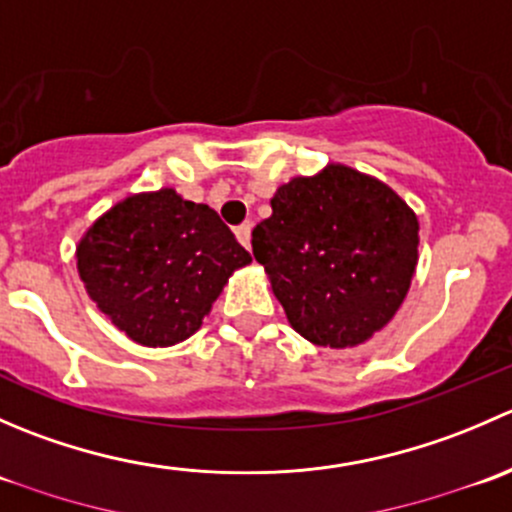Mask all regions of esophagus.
<instances>
[{
    "label": "esophagus",
    "instance_id": "obj_1",
    "mask_svg": "<svg viewBox=\"0 0 512 512\" xmlns=\"http://www.w3.org/2000/svg\"><path fill=\"white\" fill-rule=\"evenodd\" d=\"M235 235H237V240H240V245L245 247V250H250V245H252V223H245V225L237 227Z\"/></svg>",
    "mask_w": 512,
    "mask_h": 512
}]
</instances>
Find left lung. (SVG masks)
<instances>
[{"instance_id":"8db88e82","label":"left lung","mask_w":512,"mask_h":512,"mask_svg":"<svg viewBox=\"0 0 512 512\" xmlns=\"http://www.w3.org/2000/svg\"><path fill=\"white\" fill-rule=\"evenodd\" d=\"M252 230L287 322L317 347L369 342L404 304L418 265V218L374 175L327 163L297 175Z\"/></svg>"}]
</instances>
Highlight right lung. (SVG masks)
I'll list each match as a JSON object with an SVG mask.
<instances>
[{"label":"right lung","instance_id":"1","mask_svg":"<svg viewBox=\"0 0 512 512\" xmlns=\"http://www.w3.org/2000/svg\"><path fill=\"white\" fill-rule=\"evenodd\" d=\"M250 262L213 208L173 188L118 200L76 245L86 294L141 347L193 337L232 272Z\"/></svg>","mask_w":512,"mask_h":512}]
</instances>
